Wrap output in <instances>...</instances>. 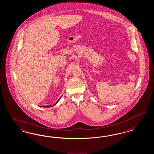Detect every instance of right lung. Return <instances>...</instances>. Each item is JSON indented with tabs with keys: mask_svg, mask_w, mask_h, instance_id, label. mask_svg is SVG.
<instances>
[{
	"mask_svg": "<svg viewBox=\"0 0 154 154\" xmlns=\"http://www.w3.org/2000/svg\"><path fill=\"white\" fill-rule=\"evenodd\" d=\"M61 97L58 99V100L54 104V105H48V106H40V107H52V106H53L55 105H56L57 104V103H58V101L60 100V98H61Z\"/></svg>",
	"mask_w": 154,
	"mask_h": 154,
	"instance_id": "obj_1",
	"label": "right lung"
}]
</instances>
